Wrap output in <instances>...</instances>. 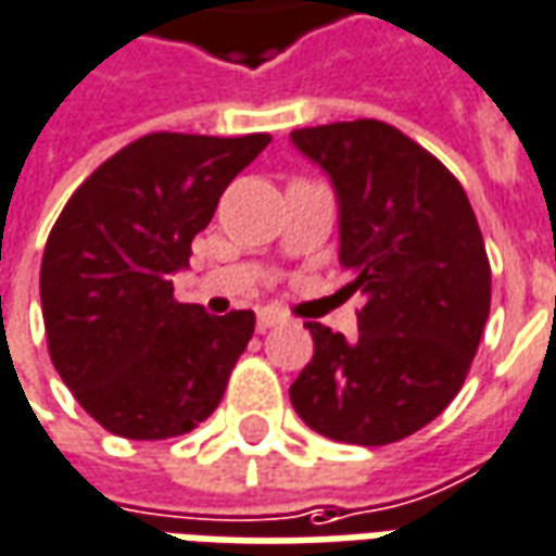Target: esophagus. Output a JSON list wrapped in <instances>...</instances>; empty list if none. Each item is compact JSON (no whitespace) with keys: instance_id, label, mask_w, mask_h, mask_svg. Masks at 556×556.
Instances as JSON below:
<instances>
[{"instance_id":"34e87169","label":"esophagus","mask_w":556,"mask_h":556,"mask_svg":"<svg viewBox=\"0 0 556 556\" xmlns=\"http://www.w3.org/2000/svg\"><path fill=\"white\" fill-rule=\"evenodd\" d=\"M278 323H285V314L278 308H260L257 311V329L260 332H266L271 326H278Z\"/></svg>"}]
</instances>
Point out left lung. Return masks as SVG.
Segmentation results:
<instances>
[{
  "mask_svg": "<svg viewBox=\"0 0 556 556\" xmlns=\"http://www.w3.org/2000/svg\"><path fill=\"white\" fill-rule=\"evenodd\" d=\"M293 143L332 176L341 263L362 293L359 338L305 323L314 359L290 386L317 434L386 446L446 410L473 365L491 308V263L460 182L380 119L296 128Z\"/></svg>",
  "mask_w": 556,
  "mask_h": 556,
  "instance_id": "left-lung-1",
  "label": "left lung"
}]
</instances>
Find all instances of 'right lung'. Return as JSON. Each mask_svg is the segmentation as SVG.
<instances>
[{"instance_id":"obj_1","label":"right lung","mask_w":556,"mask_h":556,"mask_svg":"<svg viewBox=\"0 0 556 556\" xmlns=\"http://www.w3.org/2000/svg\"><path fill=\"white\" fill-rule=\"evenodd\" d=\"M269 134L155 131L110 155L47 236L41 314L53 368L110 434L167 440L206 422L254 334L173 296L191 239Z\"/></svg>"}]
</instances>
